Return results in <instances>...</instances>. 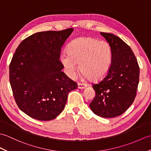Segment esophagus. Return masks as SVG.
I'll list each match as a JSON object with an SVG mask.
<instances>
[{
    "label": "esophagus",
    "instance_id": "esophagus-1",
    "mask_svg": "<svg viewBox=\"0 0 151 151\" xmlns=\"http://www.w3.org/2000/svg\"><path fill=\"white\" fill-rule=\"evenodd\" d=\"M86 87H87V85L85 83H82L80 82L78 83V89H84V88H86Z\"/></svg>",
    "mask_w": 151,
    "mask_h": 151
}]
</instances>
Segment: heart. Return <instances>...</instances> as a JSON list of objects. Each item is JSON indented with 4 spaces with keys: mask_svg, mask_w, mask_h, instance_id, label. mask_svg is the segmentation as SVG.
Returning a JSON list of instances; mask_svg holds the SVG:
<instances>
[{
    "mask_svg": "<svg viewBox=\"0 0 151 151\" xmlns=\"http://www.w3.org/2000/svg\"><path fill=\"white\" fill-rule=\"evenodd\" d=\"M61 62L68 74L75 76L78 69L83 76L99 80L106 76L112 62L109 44L92 37H80L72 40L61 55Z\"/></svg>",
    "mask_w": 151,
    "mask_h": 151,
    "instance_id": "obj_1",
    "label": "heart"
}]
</instances>
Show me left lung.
Returning <instances> with one entry per match:
<instances>
[{
    "label": "left lung",
    "instance_id": "obj_1",
    "mask_svg": "<svg viewBox=\"0 0 151 151\" xmlns=\"http://www.w3.org/2000/svg\"><path fill=\"white\" fill-rule=\"evenodd\" d=\"M112 50V62L106 76L93 87L96 96L89 104L93 113L103 118L123 114L136 95L139 68L131 48L114 35L101 32Z\"/></svg>",
    "mask_w": 151,
    "mask_h": 151
}]
</instances>
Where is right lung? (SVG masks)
Segmentation results:
<instances>
[{"mask_svg": "<svg viewBox=\"0 0 151 151\" xmlns=\"http://www.w3.org/2000/svg\"><path fill=\"white\" fill-rule=\"evenodd\" d=\"M73 28L42 31L21 42L9 65V81L20 109L30 117L49 121L60 114L68 93L77 84L62 71L61 47Z\"/></svg>", "mask_w": 151, "mask_h": 151, "instance_id": "right-lung-1", "label": "right lung"}]
</instances>
